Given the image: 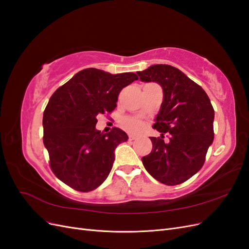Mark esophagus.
Here are the masks:
<instances>
[{
    "label": "esophagus",
    "mask_w": 249,
    "mask_h": 249,
    "mask_svg": "<svg viewBox=\"0 0 249 249\" xmlns=\"http://www.w3.org/2000/svg\"><path fill=\"white\" fill-rule=\"evenodd\" d=\"M135 139H137V136H135V135H129V140L130 141H133V140H135Z\"/></svg>",
    "instance_id": "34e87169"
}]
</instances>
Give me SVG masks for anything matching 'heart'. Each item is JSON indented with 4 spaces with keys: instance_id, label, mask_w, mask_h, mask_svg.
<instances>
[{
    "instance_id": "heart-1",
    "label": "heart",
    "mask_w": 249,
    "mask_h": 249,
    "mask_svg": "<svg viewBox=\"0 0 249 249\" xmlns=\"http://www.w3.org/2000/svg\"><path fill=\"white\" fill-rule=\"evenodd\" d=\"M124 125L126 129H129L131 131H136L139 130L141 124L138 119H135V118H126L124 120Z\"/></svg>"
}]
</instances>
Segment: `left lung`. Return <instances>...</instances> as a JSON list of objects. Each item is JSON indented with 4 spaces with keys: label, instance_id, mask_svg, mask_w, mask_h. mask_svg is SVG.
Instances as JSON below:
<instances>
[{
    "label": "left lung",
    "instance_id": "left-lung-1",
    "mask_svg": "<svg viewBox=\"0 0 249 249\" xmlns=\"http://www.w3.org/2000/svg\"><path fill=\"white\" fill-rule=\"evenodd\" d=\"M142 82H156L162 87L163 102L154 129L161 138L150 137L152 153L142 158L147 172L160 183L182 184L198 172L214 139V109L199 85L177 67L155 64L137 71ZM164 132L170 133L165 142Z\"/></svg>",
    "mask_w": 249,
    "mask_h": 249
}]
</instances>
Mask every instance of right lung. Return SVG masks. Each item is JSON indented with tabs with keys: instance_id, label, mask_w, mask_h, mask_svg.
Returning <instances> with one entry per match:
<instances>
[{
	"instance_id": "add662e5",
	"label": "right lung",
	"mask_w": 249,
	"mask_h": 249,
	"mask_svg": "<svg viewBox=\"0 0 249 249\" xmlns=\"http://www.w3.org/2000/svg\"><path fill=\"white\" fill-rule=\"evenodd\" d=\"M138 77L86 69L53 93L43 112V144L55 176L72 189L88 192L104 183L115 160L114 150L129 139L125 132L95 130L97 114L116 108L124 87Z\"/></svg>"
}]
</instances>
